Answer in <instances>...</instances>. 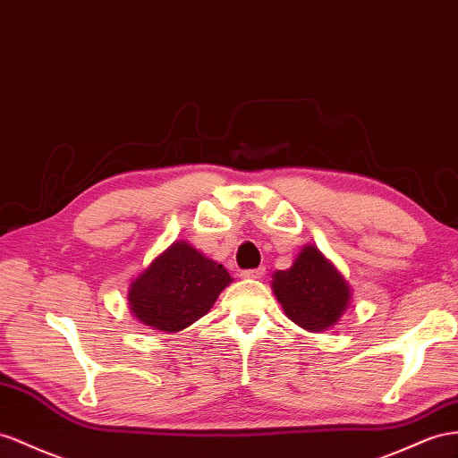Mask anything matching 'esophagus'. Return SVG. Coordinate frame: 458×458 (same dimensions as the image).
Returning a JSON list of instances; mask_svg holds the SVG:
<instances>
[{
	"label": "esophagus",
	"mask_w": 458,
	"mask_h": 458,
	"mask_svg": "<svg viewBox=\"0 0 458 458\" xmlns=\"http://www.w3.org/2000/svg\"><path fill=\"white\" fill-rule=\"evenodd\" d=\"M265 267L259 268H248V271H242V278H263Z\"/></svg>",
	"instance_id": "1"
}]
</instances>
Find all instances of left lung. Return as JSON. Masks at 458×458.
<instances>
[{
  "mask_svg": "<svg viewBox=\"0 0 458 458\" xmlns=\"http://www.w3.org/2000/svg\"><path fill=\"white\" fill-rule=\"evenodd\" d=\"M271 286L286 318L311 333L338 325L352 301L346 278L315 245H303L290 268L273 275Z\"/></svg>",
  "mask_w": 458,
  "mask_h": 458,
  "instance_id": "obj_1",
  "label": "left lung"
}]
</instances>
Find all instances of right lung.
Here are the masks:
<instances>
[{
    "mask_svg": "<svg viewBox=\"0 0 458 458\" xmlns=\"http://www.w3.org/2000/svg\"><path fill=\"white\" fill-rule=\"evenodd\" d=\"M232 280L220 263L180 240L129 283L127 306L148 329L178 333L207 315Z\"/></svg>",
    "mask_w": 458,
    "mask_h": 458,
    "instance_id": "right-lung-1",
    "label": "right lung"
}]
</instances>
